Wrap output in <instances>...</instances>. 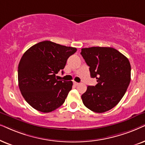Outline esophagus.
<instances>
[{
    "instance_id": "obj_1",
    "label": "esophagus",
    "mask_w": 145,
    "mask_h": 145,
    "mask_svg": "<svg viewBox=\"0 0 145 145\" xmlns=\"http://www.w3.org/2000/svg\"><path fill=\"white\" fill-rule=\"evenodd\" d=\"M73 83H74V85H75V86H78V85L80 84H79V83H77L76 82H74H74H73Z\"/></svg>"
}]
</instances>
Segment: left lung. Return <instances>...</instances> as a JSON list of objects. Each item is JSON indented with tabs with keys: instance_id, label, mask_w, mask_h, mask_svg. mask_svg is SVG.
<instances>
[{
	"instance_id": "left-lung-1",
	"label": "left lung",
	"mask_w": 145,
	"mask_h": 145,
	"mask_svg": "<svg viewBox=\"0 0 145 145\" xmlns=\"http://www.w3.org/2000/svg\"><path fill=\"white\" fill-rule=\"evenodd\" d=\"M81 54L89 66L95 86H88L82 95L84 105L95 113H104L116 106L124 96L131 81L128 58L111 47L82 48Z\"/></svg>"
}]
</instances>
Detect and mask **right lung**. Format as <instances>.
Instances as JSON below:
<instances>
[{
	"instance_id": "obj_1",
	"label": "right lung",
	"mask_w": 145,
	"mask_h": 145,
	"mask_svg": "<svg viewBox=\"0 0 145 145\" xmlns=\"http://www.w3.org/2000/svg\"><path fill=\"white\" fill-rule=\"evenodd\" d=\"M76 51V48L46 40L32 46L23 54L18 67V86L34 109L49 113L64 103L73 82L57 80L56 74Z\"/></svg>"
}]
</instances>
